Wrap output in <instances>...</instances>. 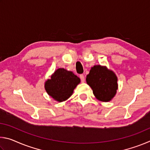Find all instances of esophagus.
<instances>
[{
    "label": "esophagus",
    "instance_id": "esophagus-1",
    "mask_svg": "<svg viewBox=\"0 0 150 150\" xmlns=\"http://www.w3.org/2000/svg\"><path fill=\"white\" fill-rule=\"evenodd\" d=\"M79 77H80V79H81V82H82V83H84V82H85V76L83 75H80Z\"/></svg>",
    "mask_w": 150,
    "mask_h": 150
}]
</instances>
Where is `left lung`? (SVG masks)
I'll return each mask as SVG.
<instances>
[{"instance_id": "1", "label": "left lung", "mask_w": 150, "mask_h": 150, "mask_svg": "<svg viewBox=\"0 0 150 150\" xmlns=\"http://www.w3.org/2000/svg\"><path fill=\"white\" fill-rule=\"evenodd\" d=\"M118 78L106 66L94 65L87 75L86 81L92 88L98 100L108 102L112 99L118 89Z\"/></svg>"}]
</instances>
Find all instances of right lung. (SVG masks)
Returning <instances> with one entry per match:
<instances>
[{"label":"right lung","instance_id":"right-lung-1","mask_svg":"<svg viewBox=\"0 0 150 150\" xmlns=\"http://www.w3.org/2000/svg\"><path fill=\"white\" fill-rule=\"evenodd\" d=\"M80 81V79L72 71L59 68L45 81V89L54 100L63 102L72 95L73 90Z\"/></svg>","mask_w":150,"mask_h":150}]
</instances>
